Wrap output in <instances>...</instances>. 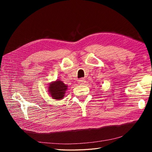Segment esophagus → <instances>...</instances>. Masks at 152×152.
Instances as JSON below:
<instances>
[{
    "mask_svg": "<svg viewBox=\"0 0 152 152\" xmlns=\"http://www.w3.org/2000/svg\"><path fill=\"white\" fill-rule=\"evenodd\" d=\"M78 82H79V83L80 85H83V84H84V83H86V80H85V79L84 78H80L79 80H78Z\"/></svg>",
    "mask_w": 152,
    "mask_h": 152,
    "instance_id": "1",
    "label": "esophagus"
}]
</instances>
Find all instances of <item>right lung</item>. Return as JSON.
<instances>
[{"mask_svg":"<svg viewBox=\"0 0 152 152\" xmlns=\"http://www.w3.org/2000/svg\"><path fill=\"white\" fill-rule=\"evenodd\" d=\"M67 90V86L59 80L52 82L50 84L49 91L51 97L54 99L61 100L63 98Z\"/></svg>","mask_w":152,"mask_h":152,"instance_id":"add662e5","label":"right lung"}]
</instances>
